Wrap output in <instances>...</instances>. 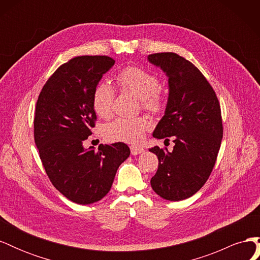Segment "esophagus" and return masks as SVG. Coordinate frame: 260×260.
Listing matches in <instances>:
<instances>
[{"label":"esophagus","mask_w":260,"mask_h":260,"mask_svg":"<svg viewBox=\"0 0 260 260\" xmlns=\"http://www.w3.org/2000/svg\"><path fill=\"white\" fill-rule=\"evenodd\" d=\"M130 151L132 155H139L141 153L144 152V149L142 147H139V146H130Z\"/></svg>","instance_id":"34e87169"}]
</instances>
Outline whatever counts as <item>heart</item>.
I'll return each instance as SVG.
<instances>
[{"instance_id": "1", "label": "heart", "mask_w": 260, "mask_h": 260, "mask_svg": "<svg viewBox=\"0 0 260 260\" xmlns=\"http://www.w3.org/2000/svg\"><path fill=\"white\" fill-rule=\"evenodd\" d=\"M118 88L129 92L140 99L142 107L149 112H159L165 99L158 90L159 80L155 75L139 67L129 66L120 70L115 77ZM115 91L107 83L99 84L93 92L92 103L94 111L102 118H109L113 114ZM149 121L144 117L117 118L105 128V137L109 141L125 143H138Z\"/></svg>"}]
</instances>
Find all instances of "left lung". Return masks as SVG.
<instances>
[{
    "label": "left lung",
    "mask_w": 260,
    "mask_h": 260,
    "mask_svg": "<svg viewBox=\"0 0 260 260\" xmlns=\"http://www.w3.org/2000/svg\"><path fill=\"white\" fill-rule=\"evenodd\" d=\"M147 58L166 73L169 83L166 111L153 137H172L175 143L172 152L149 148L158 157L151 185L165 200L182 201L206 183L215 166L223 135L221 109L212 86L191 61L172 52Z\"/></svg>",
    "instance_id": "1"
}]
</instances>
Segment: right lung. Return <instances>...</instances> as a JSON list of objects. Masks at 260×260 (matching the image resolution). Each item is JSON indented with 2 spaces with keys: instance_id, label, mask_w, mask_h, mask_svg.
Here are the masks:
<instances>
[{
  "instance_id": "add662e5",
  "label": "right lung",
  "mask_w": 260,
  "mask_h": 260,
  "mask_svg": "<svg viewBox=\"0 0 260 260\" xmlns=\"http://www.w3.org/2000/svg\"><path fill=\"white\" fill-rule=\"evenodd\" d=\"M115 64L109 56H77L59 66L37 101L35 142L52 184L74 203L88 205L109 192L117 169L128 158L127 144L83 147L95 127L93 92Z\"/></svg>"
}]
</instances>
